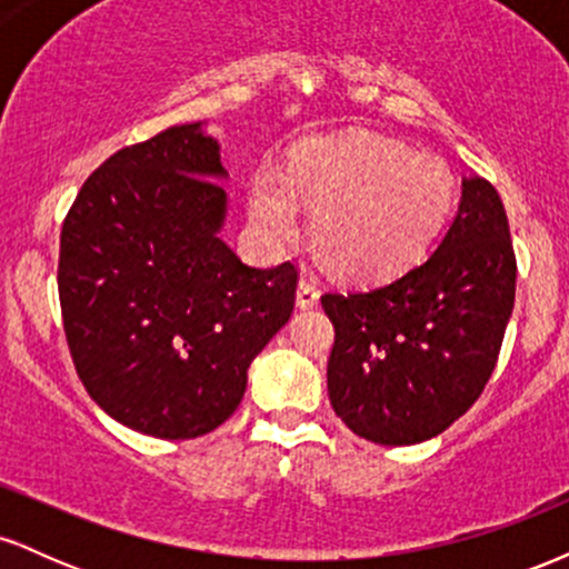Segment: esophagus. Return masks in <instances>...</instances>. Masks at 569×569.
<instances>
[{
	"label": "esophagus",
	"mask_w": 569,
	"mask_h": 569,
	"mask_svg": "<svg viewBox=\"0 0 569 569\" xmlns=\"http://www.w3.org/2000/svg\"><path fill=\"white\" fill-rule=\"evenodd\" d=\"M318 299H321V291H318L316 280L299 278V286H297V307H299V310H312V307H318Z\"/></svg>",
	"instance_id": "34e87169"
}]
</instances>
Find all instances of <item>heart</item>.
<instances>
[{
    "mask_svg": "<svg viewBox=\"0 0 569 569\" xmlns=\"http://www.w3.org/2000/svg\"><path fill=\"white\" fill-rule=\"evenodd\" d=\"M302 200L312 206L310 234L339 270L356 280L407 272L430 251L457 200L441 160L371 133L312 139L289 173L267 162L248 192V217L272 251L291 246Z\"/></svg>",
    "mask_w": 569,
    "mask_h": 569,
    "instance_id": "heart-1",
    "label": "heart"
}]
</instances>
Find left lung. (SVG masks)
<instances>
[{
  "label": "left lung",
  "mask_w": 569,
  "mask_h": 569,
  "mask_svg": "<svg viewBox=\"0 0 569 569\" xmlns=\"http://www.w3.org/2000/svg\"><path fill=\"white\" fill-rule=\"evenodd\" d=\"M513 293L498 189L462 176L452 224L428 259L369 289L321 297L335 323L326 382L339 420L382 447L443 433L485 390Z\"/></svg>",
  "instance_id": "left-lung-1"
}]
</instances>
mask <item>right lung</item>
<instances>
[{"label": "right lung", "instance_id": "right-lung-1", "mask_svg": "<svg viewBox=\"0 0 569 569\" xmlns=\"http://www.w3.org/2000/svg\"><path fill=\"white\" fill-rule=\"evenodd\" d=\"M208 122L126 147L84 181L61 230L58 297L77 375L122 426L211 433L289 323L297 270H257L221 240L230 198Z\"/></svg>", "mask_w": 569, "mask_h": 569}]
</instances>
